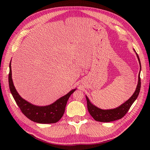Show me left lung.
<instances>
[{"instance_id": "1", "label": "left lung", "mask_w": 150, "mask_h": 150, "mask_svg": "<svg viewBox=\"0 0 150 150\" xmlns=\"http://www.w3.org/2000/svg\"><path fill=\"white\" fill-rule=\"evenodd\" d=\"M134 51H135V50H134ZM137 55L140 64V71H141V62L137 53ZM140 88H141V79H140V76L139 74L137 87V89H136L135 92L132 95V96H131L128 101H126L125 103L121 104L120 106L117 107L115 109H112V110H101V109H99L96 106L93 105V104H91V103L89 101L88 97L86 96V100H87L88 110L89 114L91 115V116L94 119V120L99 121V122H111V121L121 119L122 117H124V116L126 114L127 112L128 111L131 105H132L133 103L138 98V94L139 93Z\"/></svg>"}]
</instances>
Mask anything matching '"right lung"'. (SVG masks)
<instances>
[{
	"instance_id": "obj_1",
	"label": "right lung",
	"mask_w": 150,
	"mask_h": 150,
	"mask_svg": "<svg viewBox=\"0 0 150 150\" xmlns=\"http://www.w3.org/2000/svg\"><path fill=\"white\" fill-rule=\"evenodd\" d=\"M8 74V84L12 96L19 106L22 112L30 120L38 123L50 124L55 123L60 120L65 111L68 99L76 89L71 90L69 93L59 98L53 104L46 106H38L22 99L18 94L13 86L12 79L11 64Z\"/></svg>"
}]
</instances>
